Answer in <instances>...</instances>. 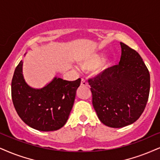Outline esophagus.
<instances>
[{"label": "esophagus", "mask_w": 160, "mask_h": 160, "mask_svg": "<svg viewBox=\"0 0 160 160\" xmlns=\"http://www.w3.org/2000/svg\"><path fill=\"white\" fill-rule=\"evenodd\" d=\"M81 85L84 86V87H88V83L87 82V80L84 79V78H82V82H81Z\"/></svg>", "instance_id": "1"}]
</instances>
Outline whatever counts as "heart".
<instances>
[{
    "label": "heart",
    "mask_w": 160,
    "mask_h": 160,
    "mask_svg": "<svg viewBox=\"0 0 160 160\" xmlns=\"http://www.w3.org/2000/svg\"><path fill=\"white\" fill-rule=\"evenodd\" d=\"M103 55L101 53H95L88 57L84 62H82V68L84 70H92L96 68V72H102L106 70L110 66V62L108 59H103Z\"/></svg>",
    "instance_id": "heart-1"
}]
</instances>
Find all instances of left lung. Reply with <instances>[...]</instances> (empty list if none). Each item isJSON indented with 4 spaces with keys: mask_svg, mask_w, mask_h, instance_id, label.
Instances as JSON below:
<instances>
[{
    "mask_svg": "<svg viewBox=\"0 0 160 160\" xmlns=\"http://www.w3.org/2000/svg\"><path fill=\"white\" fill-rule=\"evenodd\" d=\"M119 64L88 80L92 103L104 125L119 128L140 117L148 102L150 73L137 51L120 43Z\"/></svg>",
    "mask_w": 160,
    "mask_h": 160,
    "instance_id": "1",
    "label": "left lung"
}]
</instances>
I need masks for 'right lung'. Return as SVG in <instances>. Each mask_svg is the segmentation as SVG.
<instances>
[{
  "label": "right lung",
  "instance_id": "right-lung-1",
  "mask_svg": "<svg viewBox=\"0 0 160 160\" xmlns=\"http://www.w3.org/2000/svg\"><path fill=\"white\" fill-rule=\"evenodd\" d=\"M23 62L15 68L12 80V99L17 113L29 127L41 131L60 129L68 121L81 78L69 82L55 77L41 89L26 83Z\"/></svg>",
  "mask_w": 160,
  "mask_h": 160
}]
</instances>
